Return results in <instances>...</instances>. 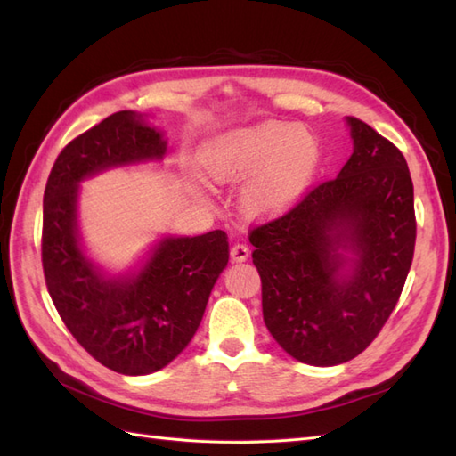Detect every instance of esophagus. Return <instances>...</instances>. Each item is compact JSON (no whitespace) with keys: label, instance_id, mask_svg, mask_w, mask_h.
Listing matches in <instances>:
<instances>
[{"label":"esophagus","instance_id":"34e87169","mask_svg":"<svg viewBox=\"0 0 456 456\" xmlns=\"http://www.w3.org/2000/svg\"><path fill=\"white\" fill-rule=\"evenodd\" d=\"M248 255H250V250L247 245L237 243V245H233V248H231V260H233V263H245Z\"/></svg>","mask_w":456,"mask_h":456}]
</instances>
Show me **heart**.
<instances>
[{
  "label": "heart",
  "instance_id": "obj_1",
  "mask_svg": "<svg viewBox=\"0 0 456 456\" xmlns=\"http://www.w3.org/2000/svg\"><path fill=\"white\" fill-rule=\"evenodd\" d=\"M319 160L322 149L312 131L276 119L229 129L201 151L213 182H243L239 206L250 219H276L294 209L312 186Z\"/></svg>",
  "mask_w": 456,
  "mask_h": 456
}]
</instances>
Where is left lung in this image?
Masks as SVG:
<instances>
[{
	"mask_svg": "<svg viewBox=\"0 0 456 456\" xmlns=\"http://www.w3.org/2000/svg\"><path fill=\"white\" fill-rule=\"evenodd\" d=\"M345 123L353 154L337 178L248 237L268 331L312 366L343 364L374 341L398 304L415 247L403 154L361 119Z\"/></svg>",
	"mask_w": 456,
	"mask_h": 456,
	"instance_id": "8db88e82",
	"label": "left lung"
}]
</instances>
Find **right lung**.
<instances>
[{"instance_id":"add662e5","label":"right lung","mask_w":456,"mask_h":456,"mask_svg":"<svg viewBox=\"0 0 456 456\" xmlns=\"http://www.w3.org/2000/svg\"><path fill=\"white\" fill-rule=\"evenodd\" d=\"M164 131L119 111L58 154L43 198L46 288L68 331L95 361L127 376L170 364L196 335L229 260L227 235H164L123 273L92 258L80 233V186L115 168L162 162Z\"/></svg>"}]
</instances>
